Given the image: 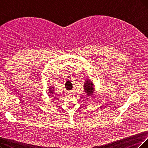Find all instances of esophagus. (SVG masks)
Returning <instances> with one entry per match:
<instances>
[{"mask_svg":"<svg viewBox=\"0 0 148 148\" xmlns=\"http://www.w3.org/2000/svg\"><path fill=\"white\" fill-rule=\"evenodd\" d=\"M66 93H67V94H69V95L72 94V93H73V90H67V91L66 92Z\"/></svg>","mask_w":148,"mask_h":148,"instance_id":"obj_1","label":"esophagus"}]
</instances>
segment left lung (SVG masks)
<instances>
[{
    "mask_svg": "<svg viewBox=\"0 0 148 148\" xmlns=\"http://www.w3.org/2000/svg\"><path fill=\"white\" fill-rule=\"evenodd\" d=\"M85 83L84 84V89L88 97L93 95L94 93V87L93 82L90 79H87L85 81Z\"/></svg>",
    "mask_w": 148,
    "mask_h": 148,
    "instance_id": "obj_1",
    "label": "left lung"
}]
</instances>
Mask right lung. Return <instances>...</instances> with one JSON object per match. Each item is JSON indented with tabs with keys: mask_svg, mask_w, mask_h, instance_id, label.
Returning a JSON list of instances; mask_svg holds the SVG:
<instances>
[{
	"mask_svg": "<svg viewBox=\"0 0 148 148\" xmlns=\"http://www.w3.org/2000/svg\"><path fill=\"white\" fill-rule=\"evenodd\" d=\"M49 93H50V95L49 96H51V97H53V95H52L53 94V92H54V87H50L49 88Z\"/></svg>",
	"mask_w": 148,
	"mask_h": 148,
	"instance_id": "add662e5",
	"label": "right lung"
}]
</instances>
